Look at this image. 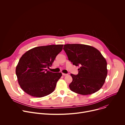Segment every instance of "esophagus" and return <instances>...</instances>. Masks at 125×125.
<instances>
[{
  "label": "esophagus",
  "mask_w": 125,
  "mask_h": 125,
  "mask_svg": "<svg viewBox=\"0 0 125 125\" xmlns=\"http://www.w3.org/2000/svg\"><path fill=\"white\" fill-rule=\"evenodd\" d=\"M68 74H65V73H62V75L64 76H67Z\"/></svg>",
  "instance_id": "esophagus-1"
}]
</instances>
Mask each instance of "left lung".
Masks as SVG:
<instances>
[{"instance_id":"left-lung-1","label":"left lung","mask_w":125,"mask_h":125,"mask_svg":"<svg viewBox=\"0 0 125 125\" xmlns=\"http://www.w3.org/2000/svg\"><path fill=\"white\" fill-rule=\"evenodd\" d=\"M63 49L73 64L80 66L78 74H71L73 81L69 84L72 92L82 95L98 91L107 75V62L100 52L90 45L67 44Z\"/></svg>"}]
</instances>
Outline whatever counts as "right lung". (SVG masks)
<instances>
[{"label":"right lung","mask_w":125,"mask_h":125,"mask_svg":"<svg viewBox=\"0 0 125 125\" xmlns=\"http://www.w3.org/2000/svg\"><path fill=\"white\" fill-rule=\"evenodd\" d=\"M63 44L33 48L22 56L16 68L18 83L28 94L42 97L54 91L61 73H52L47 68L52 65L62 51Z\"/></svg>","instance_id":"obj_1"}]
</instances>
